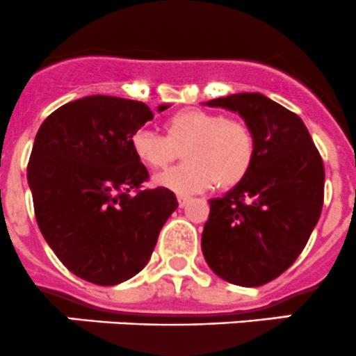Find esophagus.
Instances as JSON below:
<instances>
[{
  "instance_id": "34e87169",
  "label": "esophagus",
  "mask_w": 356,
  "mask_h": 356,
  "mask_svg": "<svg viewBox=\"0 0 356 356\" xmlns=\"http://www.w3.org/2000/svg\"><path fill=\"white\" fill-rule=\"evenodd\" d=\"M188 202H190V197H186V195H178V206H179V207H185Z\"/></svg>"
}]
</instances>
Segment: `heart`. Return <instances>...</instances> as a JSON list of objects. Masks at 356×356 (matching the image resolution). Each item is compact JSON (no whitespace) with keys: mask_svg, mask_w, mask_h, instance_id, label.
Returning <instances> with one entry per match:
<instances>
[{"mask_svg":"<svg viewBox=\"0 0 356 356\" xmlns=\"http://www.w3.org/2000/svg\"><path fill=\"white\" fill-rule=\"evenodd\" d=\"M181 147L186 163L154 178V185L179 195L206 192L216 183L237 185L251 170L256 152L248 124L202 108H183L170 115L164 136L149 129L131 136L133 154L150 170L170 166Z\"/></svg>","mask_w":356,"mask_h":356,"instance_id":"b5f03b06","label":"heart"}]
</instances>
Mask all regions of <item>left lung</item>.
Returning a JSON list of instances; mask_svg holds the SVG:
<instances>
[{"instance_id":"8db88e82","label":"left lung","mask_w":356,"mask_h":356,"mask_svg":"<svg viewBox=\"0 0 356 356\" xmlns=\"http://www.w3.org/2000/svg\"><path fill=\"white\" fill-rule=\"evenodd\" d=\"M237 112L256 152L244 179L209 200L202 254L227 282L258 287L286 272L305 249L323 206L322 157L294 112L261 93L206 102Z\"/></svg>"}]
</instances>
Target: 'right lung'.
Here are the masks:
<instances>
[{"label": "right lung", "mask_w": 356, "mask_h": 356, "mask_svg": "<svg viewBox=\"0 0 356 356\" xmlns=\"http://www.w3.org/2000/svg\"><path fill=\"white\" fill-rule=\"evenodd\" d=\"M152 119L143 102L91 95L62 105L38 129L27 166L38 227L60 261L97 286L143 270L178 207L171 190H142L149 171L131 136Z\"/></svg>", "instance_id": "1"}]
</instances>
